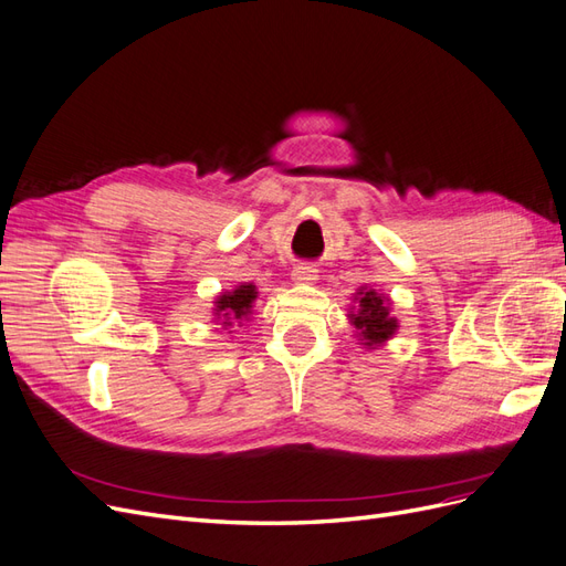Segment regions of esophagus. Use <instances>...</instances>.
Returning <instances> with one entry per match:
<instances>
[{
	"label": "esophagus",
	"instance_id": "esophagus-1",
	"mask_svg": "<svg viewBox=\"0 0 566 566\" xmlns=\"http://www.w3.org/2000/svg\"><path fill=\"white\" fill-rule=\"evenodd\" d=\"M293 279H295L297 283H314V281L318 279V271H316V266H312V264H297V266L293 269Z\"/></svg>",
	"mask_w": 566,
	"mask_h": 566
}]
</instances>
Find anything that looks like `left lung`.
<instances>
[{"label":"left lung","mask_w":566,"mask_h":566,"mask_svg":"<svg viewBox=\"0 0 566 566\" xmlns=\"http://www.w3.org/2000/svg\"><path fill=\"white\" fill-rule=\"evenodd\" d=\"M358 312L352 314V323L356 325V331L361 333V337L366 339V345H380L387 337H391V333L397 331V318L389 316L387 302L378 295V293H358Z\"/></svg>","instance_id":"1"}]
</instances>
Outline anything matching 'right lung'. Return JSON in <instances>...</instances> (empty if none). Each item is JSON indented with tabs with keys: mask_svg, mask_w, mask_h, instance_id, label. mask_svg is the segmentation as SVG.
Masks as SVG:
<instances>
[{
	"mask_svg": "<svg viewBox=\"0 0 566 566\" xmlns=\"http://www.w3.org/2000/svg\"><path fill=\"white\" fill-rule=\"evenodd\" d=\"M256 293H254V285H238L233 293L229 295H221L217 300V316L224 318V325H231L233 321H241L250 314V306L254 302Z\"/></svg>",
	"mask_w": 566,
	"mask_h": 566,
	"instance_id": "1",
	"label": "right lung"
}]
</instances>
